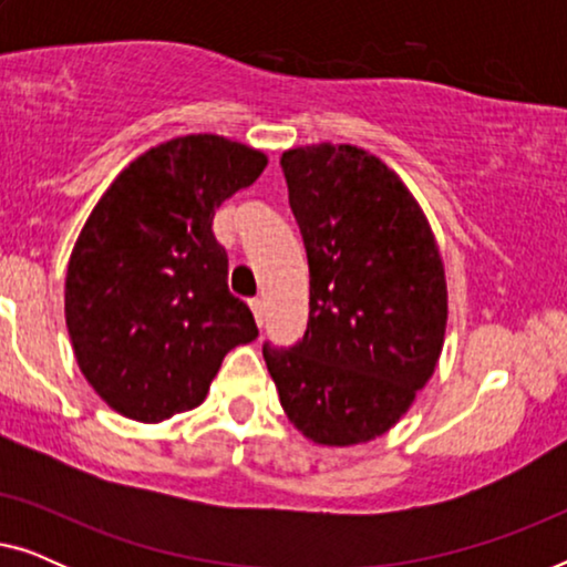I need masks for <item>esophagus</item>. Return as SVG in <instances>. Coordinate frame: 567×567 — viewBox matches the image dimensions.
<instances>
[{"label":"esophagus","instance_id":"34e87169","mask_svg":"<svg viewBox=\"0 0 567 567\" xmlns=\"http://www.w3.org/2000/svg\"><path fill=\"white\" fill-rule=\"evenodd\" d=\"M250 309H252V315H255V322H258L260 328H262V322H266V309H262V301L260 299H250Z\"/></svg>","mask_w":567,"mask_h":567}]
</instances>
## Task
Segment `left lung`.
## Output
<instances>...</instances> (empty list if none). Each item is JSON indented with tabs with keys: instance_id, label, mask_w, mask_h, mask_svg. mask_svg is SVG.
<instances>
[{
	"instance_id": "8db88e82",
	"label": "left lung",
	"mask_w": 567,
	"mask_h": 567,
	"mask_svg": "<svg viewBox=\"0 0 567 567\" xmlns=\"http://www.w3.org/2000/svg\"><path fill=\"white\" fill-rule=\"evenodd\" d=\"M309 262V322L291 348L262 343L289 421L324 446L390 431L444 346L446 278L413 193L351 144L284 152Z\"/></svg>"
}]
</instances>
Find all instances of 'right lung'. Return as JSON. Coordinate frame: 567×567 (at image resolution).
Segmentation results:
<instances>
[{
	"mask_svg": "<svg viewBox=\"0 0 567 567\" xmlns=\"http://www.w3.org/2000/svg\"><path fill=\"white\" fill-rule=\"evenodd\" d=\"M266 165L224 136H177L131 162L92 208L69 258L66 328L84 379L131 421L198 408L224 355L258 338L212 224Z\"/></svg>",
	"mask_w": 567,
	"mask_h": 567,
	"instance_id": "obj_1",
	"label": "right lung"
}]
</instances>
